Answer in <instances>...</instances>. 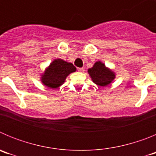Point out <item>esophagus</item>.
Wrapping results in <instances>:
<instances>
[{
	"label": "esophagus",
	"mask_w": 156,
	"mask_h": 156,
	"mask_svg": "<svg viewBox=\"0 0 156 156\" xmlns=\"http://www.w3.org/2000/svg\"><path fill=\"white\" fill-rule=\"evenodd\" d=\"M78 71H79L80 73H83V72H84V69H83V68H78Z\"/></svg>",
	"instance_id": "esophagus-1"
}]
</instances>
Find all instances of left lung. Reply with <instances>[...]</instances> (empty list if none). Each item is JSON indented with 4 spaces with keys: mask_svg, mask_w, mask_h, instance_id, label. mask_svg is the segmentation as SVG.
Listing matches in <instances>:
<instances>
[{
    "mask_svg": "<svg viewBox=\"0 0 156 156\" xmlns=\"http://www.w3.org/2000/svg\"><path fill=\"white\" fill-rule=\"evenodd\" d=\"M88 73L95 84L100 87H105L110 84L115 79L114 72L107 68L101 62H96L92 68L88 69Z\"/></svg>",
    "mask_w": 156,
    "mask_h": 156,
    "instance_id": "obj_1",
    "label": "left lung"
}]
</instances>
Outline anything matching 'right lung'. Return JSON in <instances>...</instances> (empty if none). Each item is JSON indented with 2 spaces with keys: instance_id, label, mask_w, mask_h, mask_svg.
I'll return each mask as SVG.
<instances>
[{
  "instance_id": "obj_1",
  "label": "right lung",
  "mask_w": 156,
  "mask_h": 156,
  "mask_svg": "<svg viewBox=\"0 0 156 156\" xmlns=\"http://www.w3.org/2000/svg\"><path fill=\"white\" fill-rule=\"evenodd\" d=\"M76 68L70 62L62 59H55L41 76V82L50 88H58L66 80L70 73L76 72Z\"/></svg>"
}]
</instances>
